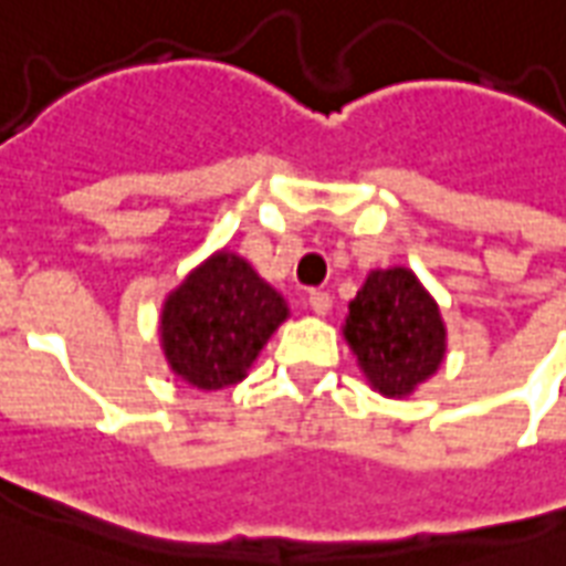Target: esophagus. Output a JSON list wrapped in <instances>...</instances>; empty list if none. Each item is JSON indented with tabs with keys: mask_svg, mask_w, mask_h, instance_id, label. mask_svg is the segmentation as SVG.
I'll use <instances>...</instances> for the list:
<instances>
[{
	"mask_svg": "<svg viewBox=\"0 0 566 566\" xmlns=\"http://www.w3.org/2000/svg\"><path fill=\"white\" fill-rule=\"evenodd\" d=\"M308 305H311V311H314V314H319V317H326L328 311H332V293L311 291Z\"/></svg>",
	"mask_w": 566,
	"mask_h": 566,
	"instance_id": "obj_1",
	"label": "esophagus"
}]
</instances>
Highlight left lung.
<instances>
[{"instance_id":"8db88e82","label":"left lung","mask_w":566,"mask_h":566,"mask_svg":"<svg viewBox=\"0 0 566 566\" xmlns=\"http://www.w3.org/2000/svg\"><path fill=\"white\" fill-rule=\"evenodd\" d=\"M344 337L373 390L402 399L434 376L447 355L438 302L405 266L373 270L349 302Z\"/></svg>"}]
</instances>
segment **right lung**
<instances>
[{
    "label": "right lung",
    "instance_id": "1",
    "mask_svg": "<svg viewBox=\"0 0 566 566\" xmlns=\"http://www.w3.org/2000/svg\"><path fill=\"white\" fill-rule=\"evenodd\" d=\"M287 319L275 293L234 252H213L161 311V349L179 378L199 390H220L247 378L275 328Z\"/></svg>",
    "mask_w": 566,
    "mask_h": 566
}]
</instances>
